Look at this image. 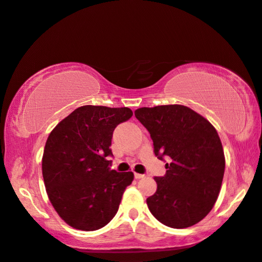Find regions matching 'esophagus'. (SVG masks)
I'll return each instance as SVG.
<instances>
[{"instance_id":"obj_1","label":"esophagus","mask_w":262,"mask_h":262,"mask_svg":"<svg viewBox=\"0 0 262 262\" xmlns=\"http://www.w3.org/2000/svg\"><path fill=\"white\" fill-rule=\"evenodd\" d=\"M134 177H135V179H141L145 177V174H141V173H134Z\"/></svg>"}]
</instances>
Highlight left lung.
Returning a JSON list of instances; mask_svg holds the SVG:
<instances>
[{
  "instance_id": "left-lung-1",
  "label": "left lung",
  "mask_w": 262,
  "mask_h": 262,
  "mask_svg": "<svg viewBox=\"0 0 262 262\" xmlns=\"http://www.w3.org/2000/svg\"><path fill=\"white\" fill-rule=\"evenodd\" d=\"M135 116L149 132L156 156L171 159L166 174L154 177L158 187L146 201L149 211L176 229L198 223L219 198L226 167L215 127L180 104L143 106L135 110Z\"/></svg>"
}]
</instances>
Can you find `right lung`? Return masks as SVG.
<instances>
[{
	"instance_id": "1",
	"label": "right lung",
	"mask_w": 262,
	"mask_h": 262,
	"mask_svg": "<svg viewBox=\"0 0 262 262\" xmlns=\"http://www.w3.org/2000/svg\"><path fill=\"white\" fill-rule=\"evenodd\" d=\"M129 108L83 105L61 120L47 138L42 177L51 204L70 227L93 231L116 215L133 172L110 169L113 132L129 120Z\"/></svg>"
}]
</instances>
